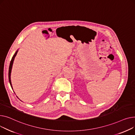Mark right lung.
<instances>
[{
    "instance_id": "1",
    "label": "right lung",
    "mask_w": 135,
    "mask_h": 135,
    "mask_svg": "<svg viewBox=\"0 0 135 135\" xmlns=\"http://www.w3.org/2000/svg\"><path fill=\"white\" fill-rule=\"evenodd\" d=\"M17 52H18V51H16V52L15 53V54L13 55V56L12 57V59H11V61H10V66H9V82H10V85H11V86L12 89V86L11 82V78H10L11 72V69H12V64H13V62L15 57H16V54H17Z\"/></svg>"
}]
</instances>
